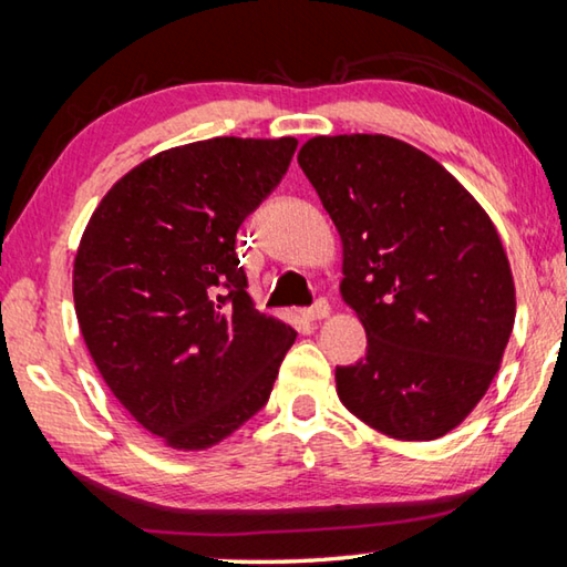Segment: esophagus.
<instances>
[{
    "label": "esophagus",
    "instance_id": "obj_1",
    "mask_svg": "<svg viewBox=\"0 0 567 567\" xmlns=\"http://www.w3.org/2000/svg\"><path fill=\"white\" fill-rule=\"evenodd\" d=\"M330 315V302L328 300H318L312 307H307V310H302V318L307 322H318V320H324Z\"/></svg>",
    "mask_w": 567,
    "mask_h": 567
}]
</instances>
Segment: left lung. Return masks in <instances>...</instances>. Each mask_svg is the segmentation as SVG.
I'll return each mask as SVG.
<instances>
[{
	"instance_id": "8db88e82",
	"label": "left lung",
	"mask_w": 567,
	"mask_h": 567,
	"mask_svg": "<svg viewBox=\"0 0 567 567\" xmlns=\"http://www.w3.org/2000/svg\"><path fill=\"white\" fill-rule=\"evenodd\" d=\"M342 239L340 295L368 354L334 370L338 398L395 440L457 427L501 370L515 282L477 199L388 134L307 140L297 155Z\"/></svg>"
}]
</instances>
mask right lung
Here are the masks:
<instances>
[{
  "instance_id": "add662e5",
  "label": "right lung",
  "mask_w": 567,
  "mask_h": 567,
  "mask_svg": "<svg viewBox=\"0 0 567 567\" xmlns=\"http://www.w3.org/2000/svg\"><path fill=\"white\" fill-rule=\"evenodd\" d=\"M295 147L213 137L157 152L84 227L72 270L84 344L112 395L172 450L197 453L245 425L297 338L255 310L235 249Z\"/></svg>"
}]
</instances>
